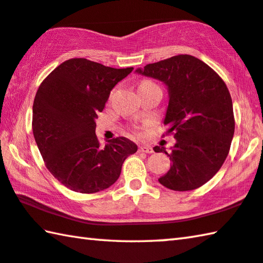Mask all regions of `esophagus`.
Here are the masks:
<instances>
[{"mask_svg":"<svg viewBox=\"0 0 263 263\" xmlns=\"http://www.w3.org/2000/svg\"><path fill=\"white\" fill-rule=\"evenodd\" d=\"M139 152L141 153H148V154H151V153H154L153 151V148L149 146H140L139 147Z\"/></svg>","mask_w":263,"mask_h":263,"instance_id":"34e87169","label":"esophagus"}]
</instances>
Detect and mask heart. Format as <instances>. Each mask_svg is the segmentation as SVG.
<instances>
[{"label": "heart", "mask_w": 263, "mask_h": 263, "mask_svg": "<svg viewBox=\"0 0 263 263\" xmlns=\"http://www.w3.org/2000/svg\"><path fill=\"white\" fill-rule=\"evenodd\" d=\"M153 86H157L156 84H154L151 80H142V82L139 84V89L142 88H148V87H153Z\"/></svg>", "instance_id": "b5f03b06"}]
</instances>
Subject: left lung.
Segmentation results:
<instances>
[{"instance_id":"1","label":"left lung","mask_w":263,"mask_h":263,"mask_svg":"<svg viewBox=\"0 0 263 263\" xmlns=\"http://www.w3.org/2000/svg\"><path fill=\"white\" fill-rule=\"evenodd\" d=\"M138 73L168 86L169 104L165 135H174L170 154L173 165L159 178L166 189L191 191L206 184L221 169L235 133L231 95L226 83L201 60L177 55L147 64Z\"/></svg>"}]
</instances>
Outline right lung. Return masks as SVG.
<instances>
[{
    "instance_id": "add662e5",
    "label": "right lung",
    "mask_w": 263,
    "mask_h": 263,
    "mask_svg": "<svg viewBox=\"0 0 263 263\" xmlns=\"http://www.w3.org/2000/svg\"><path fill=\"white\" fill-rule=\"evenodd\" d=\"M133 68L115 69L86 59L63 62L39 86L32 130L45 165L71 191L97 193L111 186L138 147L124 137L100 146L95 119L110 90Z\"/></svg>"
}]
</instances>
